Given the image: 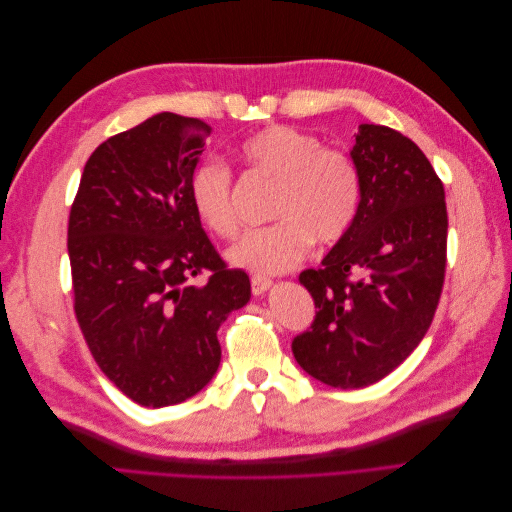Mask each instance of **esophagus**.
Wrapping results in <instances>:
<instances>
[{"mask_svg": "<svg viewBox=\"0 0 512 512\" xmlns=\"http://www.w3.org/2000/svg\"><path fill=\"white\" fill-rule=\"evenodd\" d=\"M271 286H273V282L267 280V277H260V275L252 277V292H254V297H260V294H265Z\"/></svg>", "mask_w": 512, "mask_h": 512, "instance_id": "1", "label": "esophagus"}]
</instances>
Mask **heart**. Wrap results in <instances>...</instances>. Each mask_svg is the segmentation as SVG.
I'll return each instance as SVG.
<instances>
[{"label":"heart","instance_id":"b5f03b06","mask_svg":"<svg viewBox=\"0 0 512 512\" xmlns=\"http://www.w3.org/2000/svg\"><path fill=\"white\" fill-rule=\"evenodd\" d=\"M252 173L275 181L271 218L230 247L232 267L258 273H286L309 254L312 243L329 245L352 226L361 203V177L348 153L322 147L314 134L290 126H267L237 149ZM198 222L218 237H232L239 218L232 200V173L220 160H205L188 183Z\"/></svg>","mask_w":512,"mask_h":512}]
</instances>
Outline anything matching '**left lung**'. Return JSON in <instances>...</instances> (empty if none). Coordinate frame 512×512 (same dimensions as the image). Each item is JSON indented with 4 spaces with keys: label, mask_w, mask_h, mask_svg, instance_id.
Segmentation results:
<instances>
[{
    "label": "left lung",
    "mask_w": 512,
    "mask_h": 512,
    "mask_svg": "<svg viewBox=\"0 0 512 512\" xmlns=\"http://www.w3.org/2000/svg\"><path fill=\"white\" fill-rule=\"evenodd\" d=\"M350 158L361 177L352 226L299 282L316 303L292 354L335 389L389 376L421 344L446 269L444 185L408 136L361 123Z\"/></svg>",
    "instance_id": "8db88e82"
}]
</instances>
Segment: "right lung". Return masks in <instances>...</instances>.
I'll return each mask as SVG.
<instances>
[{
  "instance_id": "add662e5",
  "label": "right lung",
  "mask_w": 512,
  "mask_h": 512,
  "mask_svg": "<svg viewBox=\"0 0 512 512\" xmlns=\"http://www.w3.org/2000/svg\"><path fill=\"white\" fill-rule=\"evenodd\" d=\"M211 126L158 113L91 153L68 222L74 312L134 404L175 406L215 376L220 324L252 297L200 226L188 183ZM208 271L205 283H192Z\"/></svg>"
}]
</instances>
